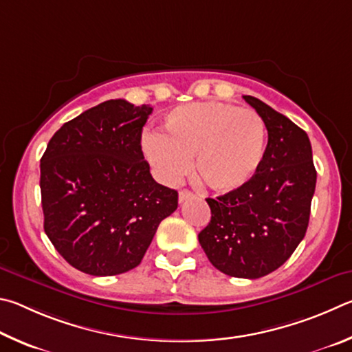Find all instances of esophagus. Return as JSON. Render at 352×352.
Listing matches in <instances>:
<instances>
[{"mask_svg": "<svg viewBox=\"0 0 352 352\" xmlns=\"http://www.w3.org/2000/svg\"><path fill=\"white\" fill-rule=\"evenodd\" d=\"M193 196L195 195L190 192V190H181V192H179V202H184V201H187V199H192Z\"/></svg>", "mask_w": 352, "mask_h": 352, "instance_id": "1", "label": "esophagus"}]
</instances>
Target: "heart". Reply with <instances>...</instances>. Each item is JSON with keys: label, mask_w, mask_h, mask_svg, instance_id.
Instances as JSON below:
<instances>
[{"label": "heart", "mask_w": 352, "mask_h": 352, "mask_svg": "<svg viewBox=\"0 0 352 352\" xmlns=\"http://www.w3.org/2000/svg\"><path fill=\"white\" fill-rule=\"evenodd\" d=\"M263 117L224 102H196L173 109L162 134H146L142 148L157 177L176 184L188 171L207 187L232 192L248 184L266 153Z\"/></svg>", "instance_id": "heart-1"}]
</instances>
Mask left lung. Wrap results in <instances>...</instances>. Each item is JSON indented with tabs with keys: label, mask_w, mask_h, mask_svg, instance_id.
<instances>
[{
	"label": "left lung",
	"mask_w": 352,
	"mask_h": 352,
	"mask_svg": "<svg viewBox=\"0 0 352 352\" xmlns=\"http://www.w3.org/2000/svg\"><path fill=\"white\" fill-rule=\"evenodd\" d=\"M243 97L266 123V153L248 184L206 199L212 219L198 238L221 272L255 280L283 266L305 238L317 171L303 129L260 98Z\"/></svg>",
	"instance_id": "1"
}]
</instances>
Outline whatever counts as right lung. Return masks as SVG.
<instances>
[{"instance_id": "1", "label": "right lung", "mask_w": 352, "mask_h": 352, "mask_svg": "<svg viewBox=\"0 0 352 352\" xmlns=\"http://www.w3.org/2000/svg\"><path fill=\"white\" fill-rule=\"evenodd\" d=\"M153 107L107 100L66 122L40 160L45 232L72 267L96 276L139 266L177 192L153 179L142 128Z\"/></svg>"}]
</instances>
